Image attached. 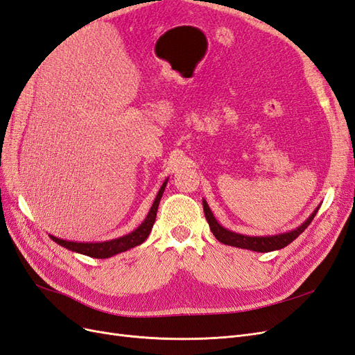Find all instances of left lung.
Returning a JSON list of instances; mask_svg holds the SVG:
<instances>
[{"label": "left lung", "instance_id": "left-lung-1", "mask_svg": "<svg viewBox=\"0 0 355 355\" xmlns=\"http://www.w3.org/2000/svg\"><path fill=\"white\" fill-rule=\"evenodd\" d=\"M202 209H204V214H206V219L209 222L210 231L213 232L214 237H216L220 243L232 245V247H240V249H247V250L265 253V252L280 250V249H283V247H286V245L292 243L295 239H297L299 235L308 228V225L313 222L315 213L318 211L320 207H317L313 211V214H311V216L296 230L288 231V232H283V234H277V235H263V237H252V235H243V234H239V232H234V231L223 228L222 225H219L218 220L214 219L213 213H211L210 207L207 206L206 200H202Z\"/></svg>", "mask_w": 355, "mask_h": 355}]
</instances>
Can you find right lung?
I'll return each instance as SVG.
<instances>
[{"instance_id":"right-lung-1","label":"right lung","mask_w":355,"mask_h":355,"mask_svg":"<svg viewBox=\"0 0 355 355\" xmlns=\"http://www.w3.org/2000/svg\"><path fill=\"white\" fill-rule=\"evenodd\" d=\"M167 180H164V184L161 185L158 194L153 202V207L151 210L148 211L145 220L139 225V227L132 231L130 234L124 235V237L120 239H115V240H110V241H102V243H77V241H67V240H62L58 237H53L50 235V239L58 243L59 245L65 247V249L71 250V252H77L85 256H90V257H96V259H106V257H111L116 253H121L125 252L128 249H132V247H136L139 244H142L146 239L149 232H151L153 227H154V222L157 218V210H158V204L161 197H163V192L166 189L167 185Z\"/></svg>"}]
</instances>
